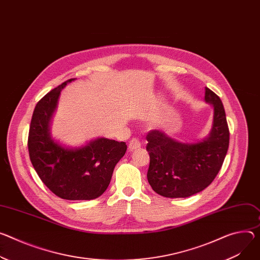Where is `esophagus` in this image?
I'll return each mask as SVG.
<instances>
[{"instance_id": "34e87169", "label": "esophagus", "mask_w": 260, "mask_h": 260, "mask_svg": "<svg viewBox=\"0 0 260 260\" xmlns=\"http://www.w3.org/2000/svg\"><path fill=\"white\" fill-rule=\"evenodd\" d=\"M140 147H141V142L138 138H133L129 141V145H128L129 150H136V149H139Z\"/></svg>"}]
</instances>
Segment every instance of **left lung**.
I'll return each mask as SVG.
<instances>
[{
	"instance_id": "8db88e82",
	"label": "left lung",
	"mask_w": 260,
	"mask_h": 260,
	"mask_svg": "<svg viewBox=\"0 0 260 260\" xmlns=\"http://www.w3.org/2000/svg\"><path fill=\"white\" fill-rule=\"evenodd\" d=\"M205 102L214 106V124L207 138L180 143L152 129L146 139L150 156L147 179L152 190L167 198H186L207 187L218 175L229 146V128L220 98L205 87Z\"/></svg>"
}]
</instances>
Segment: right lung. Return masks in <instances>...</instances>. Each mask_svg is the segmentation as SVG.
<instances>
[{
  "label": "right lung",
  "mask_w": 260,
  "mask_h": 260,
  "mask_svg": "<svg viewBox=\"0 0 260 260\" xmlns=\"http://www.w3.org/2000/svg\"><path fill=\"white\" fill-rule=\"evenodd\" d=\"M74 80L65 81L37 103L28 149L39 178L56 196L66 200H92L107 190L116 164L125 154L127 146L124 142L100 138L82 148L68 149L51 138L50 121L61 89Z\"/></svg>",
  "instance_id": "right-lung-1"
}]
</instances>
